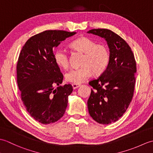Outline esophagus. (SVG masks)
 I'll return each mask as SVG.
<instances>
[{"instance_id":"obj_1","label":"esophagus","mask_w":153,"mask_h":153,"mask_svg":"<svg viewBox=\"0 0 153 153\" xmlns=\"http://www.w3.org/2000/svg\"><path fill=\"white\" fill-rule=\"evenodd\" d=\"M80 84H75V83H73L72 84V87H73V89H76L77 88H78L79 87H80Z\"/></svg>"}]
</instances>
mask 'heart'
Returning <instances> with one entry per match:
<instances>
[{"mask_svg": "<svg viewBox=\"0 0 153 153\" xmlns=\"http://www.w3.org/2000/svg\"><path fill=\"white\" fill-rule=\"evenodd\" d=\"M72 49L83 53L82 66L70 70L65 75L68 82L79 84L88 78L93 74H102L108 66L110 60L108 48L103 44H97L96 41L87 37H79L70 44ZM53 57L58 66L66 68L69 64L68 56L66 51L57 48L54 51Z\"/></svg>", "mask_w": 153, "mask_h": 153, "instance_id": "b5f03b06", "label": "heart"}]
</instances>
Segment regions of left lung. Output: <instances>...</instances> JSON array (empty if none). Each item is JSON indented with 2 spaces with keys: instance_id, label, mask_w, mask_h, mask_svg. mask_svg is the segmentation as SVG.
<instances>
[{
  "instance_id": "1",
  "label": "left lung",
  "mask_w": 153,
  "mask_h": 153,
  "mask_svg": "<svg viewBox=\"0 0 153 153\" xmlns=\"http://www.w3.org/2000/svg\"><path fill=\"white\" fill-rule=\"evenodd\" d=\"M105 39L110 51L106 70L98 79L91 81L93 87L87 106L90 116L102 124H110L121 118L134 95L136 63L128 44L107 29L87 31Z\"/></svg>"
}]
</instances>
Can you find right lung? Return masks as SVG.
<instances>
[{
    "instance_id": "1",
    "label": "right lung",
    "mask_w": 153,
    "mask_h": 153,
    "mask_svg": "<svg viewBox=\"0 0 153 153\" xmlns=\"http://www.w3.org/2000/svg\"><path fill=\"white\" fill-rule=\"evenodd\" d=\"M76 32L47 30L29 39L17 63V82L22 102L31 117L43 124L54 123L63 116L71 84L60 85L63 75L55 63L53 48ZM56 85L57 89L53 86Z\"/></svg>"
}]
</instances>
